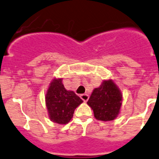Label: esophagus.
<instances>
[{"instance_id":"34e87169","label":"esophagus","mask_w":159,"mask_h":159,"mask_svg":"<svg viewBox=\"0 0 159 159\" xmlns=\"http://www.w3.org/2000/svg\"><path fill=\"white\" fill-rule=\"evenodd\" d=\"M80 97H81V98L83 100L84 102H87V100L89 99V95H88V94H81V95H80Z\"/></svg>"}]
</instances>
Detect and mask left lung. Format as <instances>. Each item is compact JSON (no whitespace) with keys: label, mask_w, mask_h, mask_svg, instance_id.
Returning a JSON list of instances; mask_svg holds the SVG:
<instances>
[{"label":"left lung","mask_w":159,"mask_h":159,"mask_svg":"<svg viewBox=\"0 0 159 159\" xmlns=\"http://www.w3.org/2000/svg\"><path fill=\"white\" fill-rule=\"evenodd\" d=\"M122 94L112 80H104L95 88L87 104L94 111L95 119L102 121L113 120L120 114L122 105Z\"/></svg>","instance_id":"8db88e82"}]
</instances>
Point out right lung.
I'll return each instance as SVG.
<instances>
[{"instance_id":"obj_1","label":"right lung","mask_w":159,"mask_h":159,"mask_svg":"<svg viewBox=\"0 0 159 159\" xmlns=\"http://www.w3.org/2000/svg\"><path fill=\"white\" fill-rule=\"evenodd\" d=\"M45 102L50 120L66 125L73 118L74 110L83 101L74 92L65 89L62 78L55 77L49 84Z\"/></svg>"}]
</instances>
